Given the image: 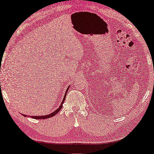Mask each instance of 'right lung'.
I'll use <instances>...</instances> for the list:
<instances>
[{
  "label": "right lung",
  "instance_id": "1",
  "mask_svg": "<svg viewBox=\"0 0 154 154\" xmlns=\"http://www.w3.org/2000/svg\"><path fill=\"white\" fill-rule=\"evenodd\" d=\"M69 87L67 88L66 92H65V96L63 97V102H61V104H60V106H59V108H58V109H57L56 110H55V111H54L53 112H52L51 114H50V115H46L45 116L44 115V116H31V117L33 118V119H48V118H50V117H53V116H54L55 115L57 114V113L60 111V109H61L62 107H63V104L64 103V101L65 100V97H66V94H67V92L68 89H69ZM23 115L24 116V117H26V116L25 115Z\"/></svg>",
  "mask_w": 154,
  "mask_h": 154
}]
</instances>
